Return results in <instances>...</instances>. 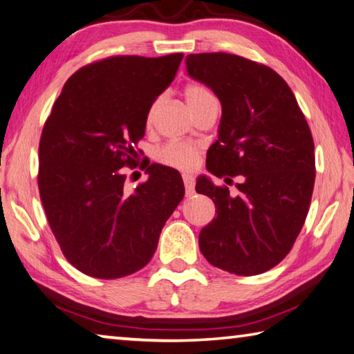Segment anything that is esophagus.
Returning <instances> with one entry per match:
<instances>
[{"label": "esophagus", "instance_id": "1", "mask_svg": "<svg viewBox=\"0 0 354 354\" xmlns=\"http://www.w3.org/2000/svg\"><path fill=\"white\" fill-rule=\"evenodd\" d=\"M183 181H184V187H186V195H187V197H192V195L195 194L194 176L189 175V173H184V175H183Z\"/></svg>", "mask_w": 354, "mask_h": 354}]
</instances>
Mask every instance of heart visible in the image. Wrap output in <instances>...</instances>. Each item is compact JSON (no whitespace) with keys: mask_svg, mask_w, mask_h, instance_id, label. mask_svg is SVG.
<instances>
[{"mask_svg":"<svg viewBox=\"0 0 354 354\" xmlns=\"http://www.w3.org/2000/svg\"><path fill=\"white\" fill-rule=\"evenodd\" d=\"M184 99H186L189 109L194 111L195 109H198L201 104H205L206 100L214 99V96H212L209 89L203 85H189L186 86V89H184ZM157 106H159V100H156V102L149 106L147 120H145L147 127L153 126ZM198 154H200L198 145L190 143V142H170L157 149L156 157L160 164H165L168 167L192 168Z\"/></svg>","mask_w":354,"mask_h":354,"instance_id":"obj_1","label":"heart"}]
</instances>
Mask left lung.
Here are the masks:
<instances>
[{"label":"left lung","instance_id":"8db88e82","mask_svg":"<svg viewBox=\"0 0 354 354\" xmlns=\"http://www.w3.org/2000/svg\"><path fill=\"white\" fill-rule=\"evenodd\" d=\"M186 67L222 104L207 171L241 175L234 195L198 178L195 190L214 201L217 214L200 232V250L212 266L257 276L288 255L306 222L315 184L310 129L271 67L232 53L187 55Z\"/></svg>","mask_w":354,"mask_h":354}]
</instances>
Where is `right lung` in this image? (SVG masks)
Masks as SVG:
<instances>
[{
  "label": "right lung",
  "mask_w": 354,
  "mask_h": 354,
  "mask_svg": "<svg viewBox=\"0 0 354 354\" xmlns=\"http://www.w3.org/2000/svg\"><path fill=\"white\" fill-rule=\"evenodd\" d=\"M183 56H110L83 66L44 124L41 201L61 252L86 276L120 279L147 266L184 197L175 168L148 162L149 178L132 194L122 170L137 167L149 106L170 86Z\"/></svg>",
  "instance_id": "add662e5"
}]
</instances>
